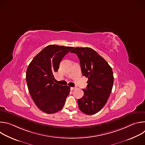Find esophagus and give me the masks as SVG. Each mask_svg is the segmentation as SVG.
Instances as JSON below:
<instances>
[{
	"label": "esophagus",
	"mask_w": 145,
	"mask_h": 145,
	"mask_svg": "<svg viewBox=\"0 0 145 145\" xmlns=\"http://www.w3.org/2000/svg\"><path fill=\"white\" fill-rule=\"evenodd\" d=\"M76 88V87H71V90H72V91H73V90H74V89H75Z\"/></svg>",
	"instance_id": "esophagus-1"
}]
</instances>
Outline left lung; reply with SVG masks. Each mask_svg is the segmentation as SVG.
<instances>
[{
    "label": "left lung",
    "mask_w": 145,
    "mask_h": 145,
    "mask_svg": "<svg viewBox=\"0 0 145 145\" xmlns=\"http://www.w3.org/2000/svg\"><path fill=\"white\" fill-rule=\"evenodd\" d=\"M80 59L82 74L88 78L84 95L77 100L80 110L93 115L105 106L111 92L114 76L111 67L95 50L90 48H75L71 52Z\"/></svg>",
    "instance_id": "left-lung-1"
}]
</instances>
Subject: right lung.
<instances>
[{
    "mask_svg": "<svg viewBox=\"0 0 145 145\" xmlns=\"http://www.w3.org/2000/svg\"><path fill=\"white\" fill-rule=\"evenodd\" d=\"M73 47L50 45L36 55L26 71L29 93L39 110L53 114L64 106L71 87L54 82V73L58 71L60 62Z\"/></svg>",
    "mask_w": 145,
    "mask_h": 145,
    "instance_id": "add662e5",
    "label": "right lung"
}]
</instances>
